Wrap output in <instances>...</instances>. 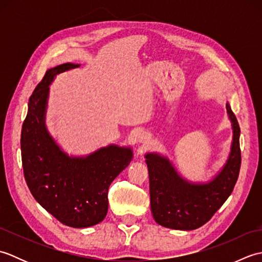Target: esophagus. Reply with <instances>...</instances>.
I'll return each instance as SVG.
<instances>
[{
  "instance_id": "obj_1",
  "label": "esophagus",
  "mask_w": 262,
  "mask_h": 262,
  "mask_svg": "<svg viewBox=\"0 0 262 262\" xmlns=\"http://www.w3.org/2000/svg\"><path fill=\"white\" fill-rule=\"evenodd\" d=\"M141 142H144V141H147V137H145V136H144V135H142L141 137Z\"/></svg>"
}]
</instances>
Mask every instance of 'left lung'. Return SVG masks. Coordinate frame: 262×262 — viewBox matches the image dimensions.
Masks as SVG:
<instances>
[{
  "label": "left lung",
  "mask_w": 262,
  "mask_h": 262,
  "mask_svg": "<svg viewBox=\"0 0 262 262\" xmlns=\"http://www.w3.org/2000/svg\"><path fill=\"white\" fill-rule=\"evenodd\" d=\"M233 126V143L224 169L207 185H191L177 174L173 166L158 154H147L151 210L155 222L164 227L190 231L213 217L234 189L241 168L240 126L226 103Z\"/></svg>",
  "instance_id": "8db88e82"
}]
</instances>
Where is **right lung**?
I'll return each mask as SVG.
<instances>
[{
  "instance_id": "add662e5",
  "label": "right lung",
  "mask_w": 262,
  "mask_h": 262,
  "mask_svg": "<svg viewBox=\"0 0 262 262\" xmlns=\"http://www.w3.org/2000/svg\"><path fill=\"white\" fill-rule=\"evenodd\" d=\"M79 65L48 70L33 90L21 132L25 179L32 196L60 223L75 229L96 225L107 215L108 189L129 164V148L108 146L85 159H71L52 140L43 124L49 84Z\"/></svg>"
}]
</instances>
